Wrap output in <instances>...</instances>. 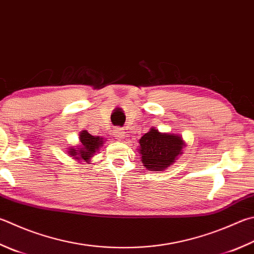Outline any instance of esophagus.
<instances>
[{"mask_svg":"<svg viewBox=\"0 0 254 254\" xmlns=\"http://www.w3.org/2000/svg\"><path fill=\"white\" fill-rule=\"evenodd\" d=\"M113 135H114L115 139H118V140L121 141V140L126 139V137H127V132L120 130V128H118V130H115V131L113 132Z\"/></svg>","mask_w":254,"mask_h":254,"instance_id":"obj_1","label":"esophagus"}]
</instances>
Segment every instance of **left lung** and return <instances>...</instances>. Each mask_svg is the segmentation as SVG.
<instances>
[{"mask_svg":"<svg viewBox=\"0 0 254 254\" xmlns=\"http://www.w3.org/2000/svg\"><path fill=\"white\" fill-rule=\"evenodd\" d=\"M137 152L141 163L149 171H164L173 165L179 156L183 154L186 141L175 133H162L158 128L151 127L139 140Z\"/></svg>","mask_w":254,"mask_h":254,"instance_id":"1","label":"left lung"}]
</instances>
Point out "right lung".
Returning <instances> with one entry per match:
<instances>
[{
	"mask_svg": "<svg viewBox=\"0 0 254 254\" xmlns=\"http://www.w3.org/2000/svg\"><path fill=\"white\" fill-rule=\"evenodd\" d=\"M79 144L68 147L67 154L74 159L76 162H86L93 158L95 153L100 151V147L104 144V137L94 136L90 134L87 130H82L79 134Z\"/></svg>",
	"mask_w": 254,
	"mask_h": 254,
	"instance_id": "add662e5",
	"label": "right lung"
}]
</instances>
